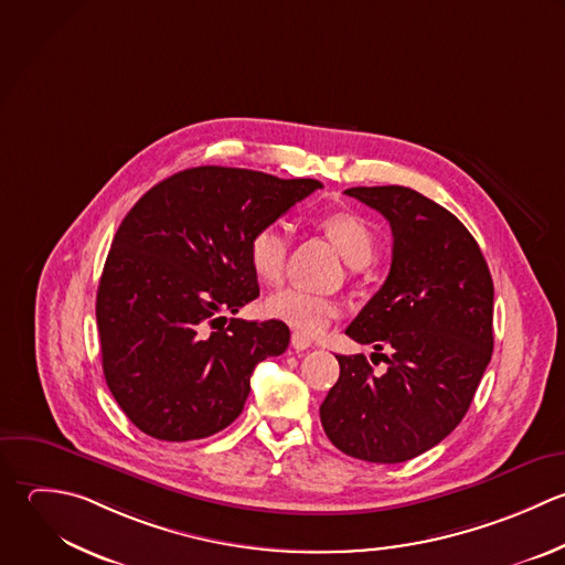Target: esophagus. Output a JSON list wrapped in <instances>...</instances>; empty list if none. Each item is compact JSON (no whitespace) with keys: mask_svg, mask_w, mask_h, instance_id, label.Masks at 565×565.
Here are the masks:
<instances>
[{"mask_svg":"<svg viewBox=\"0 0 565 565\" xmlns=\"http://www.w3.org/2000/svg\"><path fill=\"white\" fill-rule=\"evenodd\" d=\"M290 345H292L297 352H303V350H310V348H312V341H310L306 334H301V332H292Z\"/></svg>","mask_w":565,"mask_h":565,"instance_id":"esophagus-1","label":"esophagus"}]
</instances>
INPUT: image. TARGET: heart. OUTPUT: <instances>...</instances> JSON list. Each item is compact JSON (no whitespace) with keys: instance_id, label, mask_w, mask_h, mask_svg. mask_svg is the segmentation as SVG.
<instances>
[{"instance_id":"obj_1","label":"heart","mask_w":565,"mask_h":565,"mask_svg":"<svg viewBox=\"0 0 565 565\" xmlns=\"http://www.w3.org/2000/svg\"><path fill=\"white\" fill-rule=\"evenodd\" d=\"M319 226L337 244L350 266H365L376 253V235L372 226L352 211H334L319 217ZM290 235L286 224L266 222L257 226L248 239V264L262 284H277L284 277ZM268 319L281 321L301 334L323 332L339 315L341 303L332 297L303 288H281L262 303Z\"/></svg>"}]
</instances>
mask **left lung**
Returning a JSON list of instances; mask_svg holds the SVG:
<instances>
[{"label": "left lung", "mask_w": 565, "mask_h": 565, "mask_svg": "<svg viewBox=\"0 0 565 565\" xmlns=\"http://www.w3.org/2000/svg\"><path fill=\"white\" fill-rule=\"evenodd\" d=\"M350 198L392 226V268L345 334L374 345L339 354V381L319 414L330 443L379 465L407 462L465 418L493 354V279L467 226L407 186H352Z\"/></svg>", "instance_id": "1"}]
</instances>
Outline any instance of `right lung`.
Wrapping results in <instances>:
<instances>
[{"instance_id":"1","label":"right lung","mask_w":565,"mask_h":565,"mask_svg":"<svg viewBox=\"0 0 565 565\" xmlns=\"http://www.w3.org/2000/svg\"><path fill=\"white\" fill-rule=\"evenodd\" d=\"M323 184L193 167L120 222L96 292L103 374L125 416L164 443L209 438L244 409L255 365L290 343L281 321L231 319L259 297L248 239Z\"/></svg>"}]
</instances>
